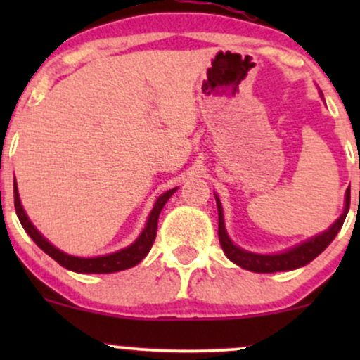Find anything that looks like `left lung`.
<instances>
[{
	"label": "left lung",
	"mask_w": 360,
	"mask_h": 360,
	"mask_svg": "<svg viewBox=\"0 0 360 360\" xmlns=\"http://www.w3.org/2000/svg\"><path fill=\"white\" fill-rule=\"evenodd\" d=\"M323 96V94H321ZM214 200H217L218 206V238H220V245L225 255L232 260L233 264L240 266L242 269L252 271V272H281V271H292L298 269V267L307 266L311 262L313 259L323 252L326 247L332 243L333 238L337 237V233L340 232L342 225H344L347 213H349L350 206V188L345 193V208L342 212L340 217L337 218L325 232L315 235V237L308 238V240L298 243V245L291 247V249L278 252V254H255V252H249L242 247L235 245L230 240L229 233L225 229V218H223V208L220 203V198L218 194H214Z\"/></svg>",
	"instance_id": "left-lung-1"
}]
</instances>
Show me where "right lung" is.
I'll use <instances>...</instances> for the list:
<instances>
[{"mask_svg": "<svg viewBox=\"0 0 360 360\" xmlns=\"http://www.w3.org/2000/svg\"><path fill=\"white\" fill-rule=\"evenodd\" d=\"M176 191L177 188H172L157 198L154 208H152L150 214H148L147 223L146 226H143L142 233L139 235L137 240L130 243V245L125 247V249L117 250L108 255H98V257H76V255L65 254V252L57 249L56 245H52V243L35 229L34 223L30 221V218H28L27 213H25L22 201H20L16 179L13 181L16 217H18L20 223H22L25 232L30 235L32 240H34L37 245L45 252V254L51 255V257L56 260V262H59L62 267H65V269L72 272H79V274H111V272L125 271V269H130V267L137 266L140 260L148 254V250L152 249V243H154L155 235H157V221H159V214L162 212L164 205L167 203L169 198H171Z\"/></svg>", "mask_w": 360, "mask_h": 360, "instance_id": "1", "label": "right lung"}]
</instances>
